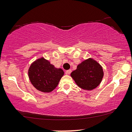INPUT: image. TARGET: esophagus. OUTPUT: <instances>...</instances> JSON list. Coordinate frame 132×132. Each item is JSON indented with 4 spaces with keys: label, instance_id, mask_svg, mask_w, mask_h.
Returning <instances> with one entry per match:
<instances>
[{
    "label": "esophagus",
    "instance_id": "34e87169",
    "mask_svg": "<svg viewBox=\"0 0 132 132\" xmlns=\"http://www.w3.org/2000/svg\"><path fill=\"white\" fill-rule=\"evenodd\" d=\"M71 72H72V70H71V69H69V70L66 71V73L67 74H70Z\"/></svg>",
    "mask_w": 132,
    "mask_h": 132
}]
</instances>
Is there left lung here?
<instances>
[{"label": "left lung", "instance_id": "8db88e82", "mask_svg": "<svg viewBox=\"0 0 132 132\" xmlns=\"http://www.w3.org/2000/svg\"><path fill=\"white\" fill-rule=\"evenodd\" d=\"M104 76L102 66L93 58H89L78 64L71 73V77L80 88L92 90L100 84Z\"/></svg>", "mask_w": 132, "mask_h": 132}]
</instances>
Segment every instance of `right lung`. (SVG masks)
<instances>
[{
  "label": "right lung",
  "mask_w": 132,
  "mask_h": 132,
  "mask_svg": "<svg viewBox=\"0 0 132 132\" xmlns=\"http://www.w3.org/2000/svg\"><path fill=\"white\" fill-rule=\"evenodd\" d=\"M64 74L63 69L55 68L44 57L32 63L28 69V76L32 85L44 93L53 91Z\"/></svg>",
  "instance_id": "obj_1"
}]
</instances>
